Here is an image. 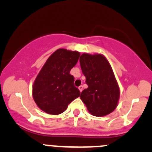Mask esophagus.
<instances>
[{
  "mask_svg": "<svg viewBox=\"0 0 152 152\" xmlns=\"http://www.w3.org/2000/svg\"><path fill=\"white\" fill-rule=\"evenodd\" d=\"M78 90L80 91V92H81L83 91V86H80L78 87Z\"/></svg>",
  "mask_w": 152,
  "mask_h": 152,
  "instance_id": "esophagus-1",
  "label": "esophagus"
}]
</instances>
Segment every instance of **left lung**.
Instances as JSON below:
<instances>
[{
    "instance_id": "left-lung-1",
    "label": "left lung",
    "mask_w": 152,
    "mask_h": 152,
    "mask_svg": "<svg viewBox=\"0 0 152 152\" xmlns=\"http://www.w3.org/2000/svg\"><path fill=\"white\" fill-rule=\"evenodd\" d=\"M81 71L88 88L80 98L93 116L102 117L117 107L120 97L118 82L108 59L101 53H83L80 56Z\"/></svg>"
}]
</instances>
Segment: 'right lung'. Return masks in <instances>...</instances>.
<instances>
[{
  "label": "right lung",
  "mask_w": 152,
  "mask_h": 152,
  "mask_svg": "<svg viewBox=\"0 0 152 152\" xmlns=\"http://www.w3.org/2000/svg\"><path fill=\"white\" fill-rule=\"evenodd\" d=\"M80 53L59 48L48 57L35 79L33 98L43 111L51 115L61 114L80 96L70 71L77 64Z\"/></svg>",
  "instance_id": "obj_1"
}]
</instances>
